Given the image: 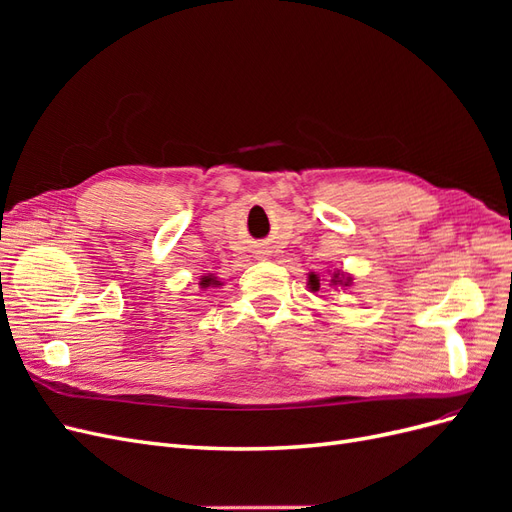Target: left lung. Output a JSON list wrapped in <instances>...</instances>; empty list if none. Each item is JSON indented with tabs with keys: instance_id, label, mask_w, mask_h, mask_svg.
I'll return each mask as SVG.
<instances>
[{
	"instance_id": "1",
	"label": "left lung",
	"mask_w": 512,
	"mask_h": 512,
	"mask_svg": "<svg viewBox=\"0 0 512 512\" xmlns=\"http://www.w3.org/2000/svg\"><path fill=\"white\" fill-rule=\"evenodd\" d=\"M331 286H339V288H350L352 286V275H348V273H344V271H333V275H331ZM309 288L312 290H318L320 288V280H318V275L316 273H312L309 275Z\"/></svg>"
}]
</instances>
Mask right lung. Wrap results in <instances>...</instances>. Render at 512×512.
<instances>
[{
  "mask_svg": "<svg viewBox=\"0 0 512 512\" xmlns=\"http://www.w3.org/2000/svg\"><path fill=\"white\" fill-rule=\"evenodd\" d=\"M200 286H203V288H209V286H220V282L215 280L213 275H205L203 280H200Z\"/></svg>",
  "mask_w": 512,
  "mask_h": 512,
  "instance_id": "right-lung-1",
  "label": "right lung"
}]
</instances>
